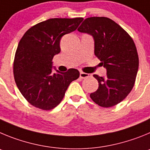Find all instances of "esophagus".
Wrapping results in <instances>:
<instances>
[{"label":"esophagus","mask_w":150,"mask_h":150,"mask_svg":"<svg viewBox=\"0 0 150 150\" xmlns=\"http://www.w3.org/2000/svg\"><path fill=\"white\" fill-rule=\"evenodd\" d=\"M90 76V74L85 73V72H80V78H81V79H85V78H88V77Z\"/></svg>","instance_id":"obj_1"}]
</instances>
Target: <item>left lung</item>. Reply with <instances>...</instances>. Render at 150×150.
<instances>
[{
    "instance_id": "1",
    "label": "left lung",
    "mask_w": 150,
    "mask_h": 150,
    "mask_svg": "<svg viewBox=\"0 0 150 150\" xmlns=\"http://www.w3.org/2000/svg\"><path fill=\"white\" fill-rule=\"evenodd\" d=\"M78 30L93 36L94 53L107 69L105 77L93 75L98 88L90 96L96 104L110 108L122 102L135 83L139 58L130 35L107 17H90Z\"/></svg>"
}]
</instances>
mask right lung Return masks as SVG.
Wrapping results in <instances>:
<instances>
[{
  "label": "right lung",
  "mask_w": 150,
  "mask_h": 150,
  "mask_svg": "<svg viewBox=\"0 0 150 150\" xmlns=\"http://www.w3.org/2000/svg\"><path fill=\"white\" fill-rule=\"evenodd\" d=\"M83 18H50L28 29L19 41L13 62L15 81L30 105L42 110L54 108L69 85L79 78L76 69L52 72V59L60 52L63 35L77 29Z\"/></svg>",
  "instance_id": "1"
}]
</instances>
